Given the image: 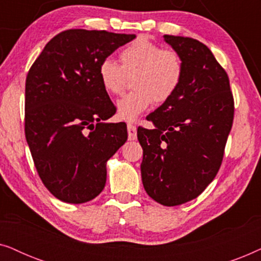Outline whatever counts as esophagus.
I'll return each instance as SVG.
<instances>
[{
	"instance_id": "1",
	"label": "esophagus",
	"mask_w": 261,
	"mask_h": 261,
	"mask_svg": "<svg viewBox=\"0 0 261 261\" xmlns=\"http://www.w3.org/2000/svg\"><path fill=\"white\" fill-rule=\"evenodd\" d=\"M127 130H128V140H137V127L133 126V124H128Z\"/></svg>"
}]
</instances>
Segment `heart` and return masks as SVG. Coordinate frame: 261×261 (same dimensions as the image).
<instances>
[{
	"label": "heart",
	"instance_id": "heart-1",
	"mask_svg": "<svg viewBox=\"0 0 261 261\" xmlns=\"http://www.w3.org/2000/svg\"><path fill=\"white\" fill-rule=\"evenodd\" d=\"M120 65L107 58L98 66V78L108 94L123 91L127 77H133L134 91L116 103L117 117L133 122L153 105L163 103L176 94L183 78V62L172 49L139 38L127 45L119 55Z\"/></svg>",
	"mask_w": 261,
	"mask_h": 261
}]
</instances>
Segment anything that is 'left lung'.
<instances>
[{"mask_svg": "<svg viewBox=\"0 0 261 261\" xmlns=\"http://www.w3.org/2000/svg\"><path fill=\"white\" fill-rule=\"evenodd\" d=\"M164 40L179 55L183 78L176 94L146 117L154 128H138V140L146 192L174 206L201 195L219 172L234 101L226 71L204 44L176 35Z\"/></svg>", "mask_w": 261, "mask_h": 261, "instance_id": "1", "label": "left lung"}]
</instances>
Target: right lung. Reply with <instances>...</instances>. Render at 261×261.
<instances>
[{
    "mask_svg": "<svg viewBox=\"0 0 261 261\" xmlns=\"http://www.w3.org/2000/svg\"><path fill=\"white\" fill-rule=\"evenodd\" d=\"M135 34L69 30L51 39L26 78L24 133L42 183L60 201L81 204L101 194L107 162L127 141L98 78L102 60Z\"/></svg>",
    "mask_w": 261,
    "mask_h": 261,
    "instance_id": "add662e5",
    "label": "right lung"
}]
</instances>
